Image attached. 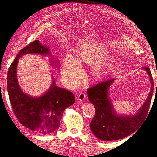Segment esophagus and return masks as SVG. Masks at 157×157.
Masks as SVG:
<instances>
[{
	"mask_svg": "<svg viewBox=\"0 0 157 157\" xmlns=\"http://www.w3.org/2000/svg\"><path fill=\"white\" fill-rule=\"evenodd\" d=\"M85 98H86V94L83 92H81L78 94V101H82L83 100H84Z\"/></svg>",
	"mask_w": 157,
	"mask_h": 157,
	"instance_id": "obj_1",
	"label": "esophagus"
}]
</instances>
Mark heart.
Segmentation results:
<instances>
[{
	"label": "heart",
	"mask_w": 157,
	"mask_h": 157,
	"mask_svg": "<svg viewBox=\"0 0 157 157\" xmlns=\"http://www.w3.org/2000/svg\"><path fill=\"white\" fill-rule=\"evenodd\" d=\"M108 54V50L101 44H87L80 48L77 52L75 61L71 58L65 59L63 66L64 75L71 80H77L81 73L82 65H92L102 59L96 64L94 69L96 77L99 78L105 73L106 60L103 59Z\"/></svg>",
	"instance_id": "b5f03b06"
}]
</instances>
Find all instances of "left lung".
Here are the masks:
<instances>
[{
    "label": "left lung",
    "mask_w": 157,
    "mask_h": 157,
    "mask_svg": "<svg viewBox=\"0 0 157 157\" xmlns=\"http://www.w3.org/2000/svg\"><path fill=\"white\" fill-rule=\"evenodd\" d=\"M143 69L149 75L151 89L146 101L135 115L121 116L113 110L108 90L114 78L98 83L87 90L88 99L96 109V114L90 124V130L98 139L113 141L124 138L136 131L145 119L153 94L154 82L150 69L147 67Z\"/></svg>",
    "instance_id": "left-lung-1"
}]
</instances>
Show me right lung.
I'll return each instance as SVG.
<instances>
[{"label":"right lung","mask_w":157,"mask_h":157,"mask_svg":"<svg viewBox=\"0 0 157 157\" xmlns=\"http://www.w3.org/2000/svg\"><path fill=\"white\" fill-rule=\"evenodd\" d=\"M49 49L39 40L30 42L18 52L7 75V90L14 114L21 124L37 134H50L59 127L65 109L75 102L69 90L57 86L53 80L43 96L33 98L23 93L18 84L16 71L18 59L27 54L46 55Z\"/></svg>","instance_id":"right-lung-1"}]
</instances>
